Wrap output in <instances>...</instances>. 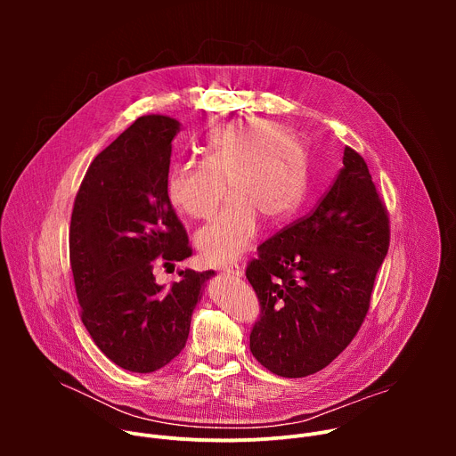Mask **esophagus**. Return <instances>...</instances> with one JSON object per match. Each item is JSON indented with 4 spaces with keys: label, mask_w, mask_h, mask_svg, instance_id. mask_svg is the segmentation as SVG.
Wrapping results in <instances>:
<instances>
[{
    "label": "esophagus",
    "mask_w": 456,
    "mask_h": 456,
    "mask_svg": "<svg viewBox=\"0 0 456 456\" xmlns=\"http://www.w3.org/2000/svg\"><path fill=\"white\" fill-rule=\"evenodd\" d=\"M224 271H225V273H229V274H232V276H236V278L243 276V269H241L240 265H225V267H224Z\"/></svg>",
    "instance_id": "obj_1"
}]
</instances>
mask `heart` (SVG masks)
<instances>
[{
  "instance_id": "heart-1",
  "label": "heart",
  "mask_w": 456,
  "mask_h": 456,
  "mask_svg": "<svg viewBox=\"0 0 456 456\" xmlns=\"http://www.w3.org/2000/svg\"><path fill=\"white\" fill-rule=\"evenodd\" d=\"M224 213L197 234L209 264L238 259L254 241L257 218L285 222L301 204L306 153L287 129L269 120L229 122L202 148V164H175L166 178L171 206L194 220H209L225 199Z\"/></svg>"
}]
</instances>
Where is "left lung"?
I'll use <instances>...</instances> for the list:
<instances>
[{
	"label": "left lung",
	"mask_w": 456,
	"mask_h": 456,
	"mask_svg": "<svg viewBox=\"0 0 456 456\" xmlns=\"http://www.w3.org/2000/svg\"><path fill=\"white\" fill-rule=\"evenodd\" d=\"M343 169L312 213L257 247L247 265L259 314L250 352L280 377L329 366L357 336L389 247L387 209L364 159Z\"/></svg>",
	"instance_id": "8db88e82"
}]
</instances>
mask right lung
Here are the masks:
<instances>
[{"label":"right lung","instance_id":"right-lung-1","mask_svg":"<svg viewBox=\"0 0 456 456\" xmlns=\"http://www.w3.org/2000/svg\"><path fill=\"white\" fill-rule=\"evenodd\" d=\"M178 120L139 117L90 164L74 202L70 265L81 319L117 366L150 373L185 346L191 314L213 271H180L164 289L157 265L192 248L167 194L166 178Z\"/></svg>","mask_w":456,"mask_h":456}]
</instances>
